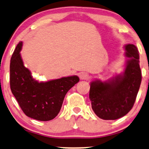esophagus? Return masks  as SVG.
Here are the masks:
<instances>
[{"label":"esophagus","mask_w":149,"mask_h":149,"mask_svg":"<svg viewBox=\"0 0 149 149\" xmlns=\"http://www.w3.org/2000/svg\"><path fill=\"white\" fill-rule=\"evenodd\" d=\"M79 77L80 79H87L88 77V73L85 72H81L79 74Z\"/></svg>","instance_id":"obj_1"}]
</instances>
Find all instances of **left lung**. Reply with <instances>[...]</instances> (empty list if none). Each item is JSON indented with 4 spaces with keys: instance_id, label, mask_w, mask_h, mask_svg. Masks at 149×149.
I'll list each match as a JSON object with an SVG mask.
<instances>
[{
    "instance_id": "left-lung-1",
    "label": "left lung",
    "mask_w": 149,
    "mask_h": 149,
    "mask_svg": "<svg viewBox=\"0 0 149 149\" xmlns=\"http://www.w3.org/2000/svg\"><path fill=\"white\" fill-rule=\"evenodd\" d=\"M124 47L126 61L124 72L105 81L96 79L91 83L92 108L97 116L105 120L119 119L131 111L142 81L137 47L127 44Z\"/></svg>"
}]
</instances>
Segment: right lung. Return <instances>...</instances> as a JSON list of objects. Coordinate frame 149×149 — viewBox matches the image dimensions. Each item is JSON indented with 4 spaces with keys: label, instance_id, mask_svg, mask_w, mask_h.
Listing matches in <instances>:
<instances>
[{
    "label": "right lung",
    "instance_id": "add662e5",
    "mask_svg": "<svg viewBox=\"0 0 149 149\" xmlns=\"http://www.w3.org/2000/svg\"><path fill=\"white\" fill-rule=\"evenodd\" d=\"M19 42L10 61V88L23 113L38 121H49L59 113L66 93L79 81L77 76L38 82L24 66Z\"/></svg>",
    "mask_w": 149,
    "mask_h": 149
}]
</instances>
